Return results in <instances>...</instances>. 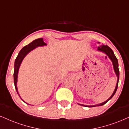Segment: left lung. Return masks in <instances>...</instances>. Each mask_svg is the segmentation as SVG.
I'll return each instance as SVG.
<instances>
[{
    "mask_svg": "<svg viewBox=\"0 0 129 129\" xmlns=\"http://www.w3.org/2000/svg\"><path fill=\"white\" fill-rule=\"evenodd\" d=\"M98 50L101 51H102V52H104L106 54L108 55V57L110 58V59L112 60V63H113L114 71H115V74H116V75H117V78H118V80H117V85H116L115 89V90H114L113 94H112V96H111L110 98H109L107 100V101L104 102H103L102 103H100V104L96 105H93V106H87V105H81L84 106H87V107H94V106H102V105H103L105 104V103H107L108 102L109 100H110L114 96V95L115 94L116 91H117V88H118V85L119 76H120V72H119V69H118V60H117V57H116L115 55H114L113 51H112V49H111V48H109L108 45H102V46H101V47H99Z\"/></svg>",
    "mask_w": 129,
    "mask_h": 129,
    "instance_id": "obj_1",
    "label": "left lung"
}]
</instances>
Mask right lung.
<instances>
[{"label":"right lung","mask_w":129,"mask_h":129,"mask_svg":"<svg viewBox=\"0 0 129 129\" xmlns=\"http://www.w3.org/2000/svg\"><path fill=\"white\" fill-rule=\"evenodd\" d=\"M46 45V44L43 41V38H39V39H36L34 40L33 42L30 43L29 44L27 45L24 47L21 50L20 52L18 53V55H17V58L15 60V64H14V85H15V88L16 89L17 93H18V96H20L19 94L18 93V90H17V75H18V72L19 68L21 63L22 60L24 57L30 51L33 50L37 47H39V46H44ZM23 101V100H22Z\"/></svg>","instance_id":"add662e5"}]
</instances>
